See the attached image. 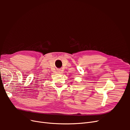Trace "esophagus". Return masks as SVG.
Wrapping results in <instances>:
<instances>
[{
  "label": "esophagus",
  "instance_id": "1",
  "mask_svg": "<svg viewBox=\"0 0 130 130\" xmlns=\"http://www.w3.org/2000/svg\"><path fill=\"white\" fill-rule=\"evenodd\" d=\"M57 72H58V73H61V70H58V71H57Z\"/></svg>",
  "mask_w": 130,
  "mask_h": 130
}]
</instances>
